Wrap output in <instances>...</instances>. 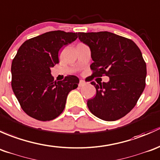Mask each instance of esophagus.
Here are the masks:
<instances>
[{
	"label": "esophagus",
	"mask_w": 160,
	"mask_h": 160,
	"mask_svg": "<svg viewBox=\"0 0 160 160\" xmlns=\"http://www.w3.org/2000/svg\"><path fill=\"white\" fill-rule=\"evenodd\" d=\"M85 82L84 80H80L79 81V84H78V86L79 87H82L84 86V85H85Z\"/></svg>",
	"instance_id": "esophagus-1"
}]
</instances>
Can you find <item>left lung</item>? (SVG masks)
I'll return each mask as SVG.
<instances>
[{"instance_id":"obj_1","label":"left lung","mask_w":160,"mask_h":160,"mask_svg":"<svg viewBox=\"0 0 160 160\" xmlns=\"http://www.w3.org/2000/svg\"><path fill=\"white\" fill-rule=\"evenodd\" d=\"M89 46L93 63L88 82L108 76V82H92L96 95L87 102L88 109L105 121H115L129 112L146 86V64L140 49L131 39L108 31L78 32Z\"/></svg>"}]
</instances>
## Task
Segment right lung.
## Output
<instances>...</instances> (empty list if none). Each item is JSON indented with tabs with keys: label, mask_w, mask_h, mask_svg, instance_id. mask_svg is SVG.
<instances>
[{
	"label": "right lung",
	"mask_w": 160,
	"mask_h": 160,
	"mask_svg": "<svg viewBox=\"0 0 160 160\" xmlns=\"http://www.w3.org/2000/svg\"><path fill=\"white\" fill-rule=\"evenodd\" d=\"M78 38L77 33L53 31L25 41L11 64V87L23 111L39 121H50L63 112L68 94L79 79L67 75L54 81L51 68L59 63L58 52Z\"/></svg>",
	"instance_id": "obj_1"
}]
</instances>
